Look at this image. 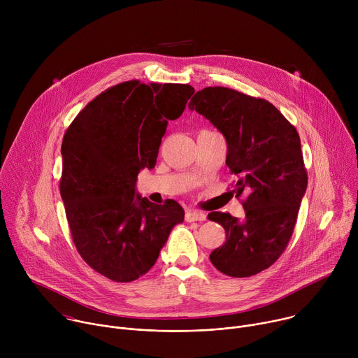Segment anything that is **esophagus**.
Listing matches in <instances>:
<instances>
[{
	"label": "esophagus",
	"mask_w": 358,
	"mask_h": 358,
	"mask_svg": "<svg viewBox=\"0 0 358 358\" xmlns=\"http://www.w3.org/2000/svg\"><path fill=\"white\" fill-rule=\"evenodd\" d=\"M207 215L201 213V211H195V210H189L185 213V221L187 222H194V221H206Z\"/></svg>",
	"instance_id": "esophagus-1"
}]
</instances>
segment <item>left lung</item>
Listing matches in <instances>:
<instances>
[{
  "mask_svg": "<svg viewBox=\"0 0 358 358\" xmlns=\"http://www.w3.org/2000/svg\"><path fill=\"white\" fill-rule=\"evenodd\" d=\"M208 119L228 144L227 166L235 176L234 192L242 196L245 217L211 213L227 234L211 252L224 275L248 278L273 265L292 238L301 198L308 188L300 137L268 100L214 86L194 94L188 103Z\"/></svg>",
  "mask_w": 358,
  "mask_h": 358,
  "instance_id": "left-lung-1",
  "label": "left lung"
}]
</instances>
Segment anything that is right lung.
I'll use <instances>...</instances> for the list:
<instances>
[{
    "label": "right lung",
    "mask_w": 358,
    "mask_h": 358,
    "mask_svg": "<svg viewBox=\"0 0 358 358\" xmlns=\"http://www.w3.org/2000/svg\"><path fill=\"white\" fill-rule=\"evenodd\" d=\"M194 87L129 80L96 96L62 140L61 196L83 261L115 282H131L156 264L184 210L156 206L136 192L140 170L156 166L170 120Z\"/></svg>",
    "instance_id": "right-lung-1"
}]
</instances>
